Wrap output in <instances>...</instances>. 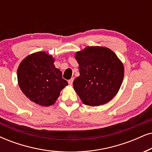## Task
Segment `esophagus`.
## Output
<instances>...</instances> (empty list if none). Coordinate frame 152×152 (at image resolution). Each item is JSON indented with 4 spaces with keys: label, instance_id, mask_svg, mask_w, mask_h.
Instances as JSON below:
<instances>
[{
    "label": "esophagus",
    "instance_id": "esophagus-1",
    "mask_svg": "<svg viewBox=\"0 0 152 152\" xmlns=\"http://www.w3.org/2000/svg\"><path fill=\"white\" fill-rule=\"evenodd\" d=\"M73 81H74V78H72L70 80H69V81H68L69 84V85H72Z\"/></svg>",
    "mask_w": 152,
    "mask_h": 152
}]
</instances>
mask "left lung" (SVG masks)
I'll list each match as a JSON object with an SVG mask.
<instances>
[{"instance_id": "8db88e82", "label": "left lung", "mask_w": 152, "mask_h": 152, "mask_svg": "<svg viewBox=\"0 0 152 152\" xmlns=\"http://www.w3.org/2000/svg\"><path fill=\"white\" fill-rule=\"evenodd\" d=\"M80 76L73 82L82 102L97 107L109 102L118 93L124 76V66L108 48L88 46L76 52Z\"/></svg>"}]
</instances>
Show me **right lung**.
<instances>
[{"label":"right lung","mask_w":152,"mask_h":152,"mask_svg":"<svg viewBox=\"0 0 152 152\" xmlns=\"http://www.w3.org/2000/svg\"><path fill=\"white\" fill-rule=\"evenodd\" d=\"M54 62L53 56L37 52L25 57L17 69V80L22 93L43 107L55 104L61 90L68 85Z\"/></svg>","instance_id":"1"}]
</instances>
